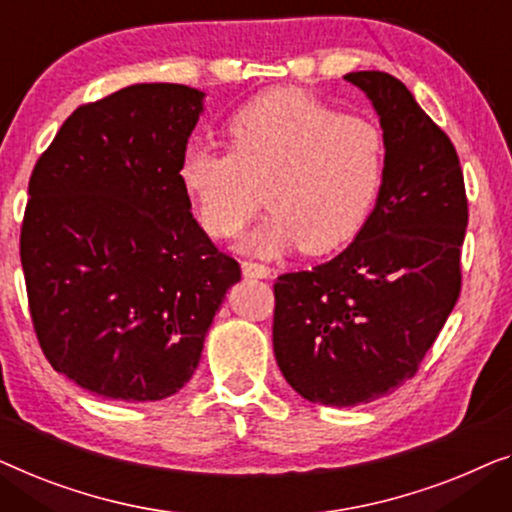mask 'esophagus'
<instances>
[{"label": "esophagus", "instance_id": "obj_1", "mask_svg": "<svg viewBox=\"0 0 512 512\" xmlns=\"http://www.w3.org/2000/svg\"><path fill=\"white\" fill-rule=\"evenodd\" d=\"M241 271L246 278H271V271L257 262H241Z\"/></svg>", "mask_w": 512, "mask_h": 512}]
</instances>
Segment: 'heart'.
I'll list each match as a JSON object with an SVG mask.
<instances>
[{"label":"heart","mask_w":512,"mask_h":512,"mask_svg":"<svg viewBox=\"0 0 512 512\" xmlns=\"http://www.w3.org/2000/svg\"><path fill=\"white\" fill-rule=\"evenodd\" d=\"M227 139L229 150L187 146L178 183L213 236L239 232L264 187L271 213L236 243L241 253L276 259L297 246L331 253L369 220L385 178V136L366 118L280 88L234 113Z\"/></svg>","instance_id":"b5f03b06"}]
</instances>
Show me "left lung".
<instances>
[{
  "label": "left lung",
  "mask_w": 512,
  "mask_h": 512,
  "mask_svg": "<svg viewBox=\"0 0 512 512\" xmlns=\"http://www.w3.org/2000/svg\"><path fill=\"white\" fill-rule=\"evenodd\" d=\"M385 136L376 206L343 253L273 285V352L287 383L322 406L376 401L415 376L457 304L469 206L457 150L383 71L343 76Z\"/></svg>",
  "instance_id": "8db88e82"
}]
</instances>
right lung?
<instances>
[{"label": "right lung", "mask_w": 512, "mask_h": 512, "mask_svg": "<svg viewBox=\"0 0 512 512\" xmlns=\"http://www.w3.org/2000/svg\"><path fill=\"white\" fill-rule=\"evenodd\" d=\"M204 97L136 83L78 106L32 171L20 262L34 329L50 366L97 397L181 390L241 280L178 183Z\"/></svg>", "instance_id": "add662e5"}]
</instances>
